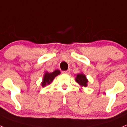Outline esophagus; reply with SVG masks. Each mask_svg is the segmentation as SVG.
<instances>
[{"instance_id": "34e87169", "label": "esophagus", "mask_w": 127, "mask_h": 127, "mask_svg": "<svg viewBox=\"0 0 127 127\" xmlns=\"http://www.w3.org/2000/svg\"><path fill=\"white\" fill-rule=\"evenodd\" d=\"M70 69H68V70H67L63 71V73L66 74H69L70 73Z\"/></svg>"}]
</instances>
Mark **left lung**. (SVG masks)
Instances as JSON below:
<instances>
[{"label":"left lung","mask_w":127,"mask_h":127,"mask_svg":"<svg viewBox=\"0 0 127 127\" xmlns=\"http://www.w3.org/2000/svg\"><path fill=\"white\" fill-rule=\"evenodd\" d=\"M75 79H76V81L81 86H84V87H86L87 86V83H88V79H86V76L85 74H83V73L77 74Z\"/></svg>","instance_id":"left-lung-1"}]
</instances>
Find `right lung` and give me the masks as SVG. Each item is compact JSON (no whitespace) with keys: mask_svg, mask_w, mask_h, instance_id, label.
I'll return each instance as SVG.
<instances>
[{"mask_svg":"<svg viewBox=\"0 0 127 127\" xmlns=\"http://www.w3.org/2000/svg\"><path fill=\"white\" fill-rule=\"evenodd\" d=\"M60 74V71L59 70H55V71H53V72L51 73H49L48 72H46L44 75L43 76V79H42V82L41 83L42 87H44L46 85H50L51 82L53 81L55 77L56 76H57L58 75H59Z\"/></svg>","mask_w":127,"mask_h":127,"instance_id":"add662e5","label":"right lung"}]
</instances>
